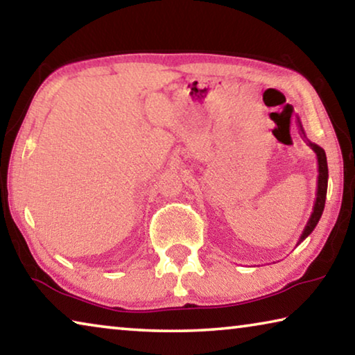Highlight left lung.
Returning a JSON list of instances; mask_svg holds the SVG:
<instances>
[{
    "instance_id": "8db88e82",
    "label": "left lung",
    "mask_w": 355,
    "mask_h": 355,
    "mask_svg": "<svg viewBox=\"0 0 355 355\" xmlns=\"http://www.w3.org/2000/svg\"><path fill=\"white\" fill-rule=\"evenodd\" d=\"M297 125L300 128V135H302L304 141L309 144V147L313 150L316 153V158H318V186H316V199H315V205H313V211H311L310 218L307 220V224H305L304 230H302V235L299 236V241L297 244H300L304 241L305 238H307L311 232L315 230V227L318 225V222H320L322 211H324V205H326V196H327V180H329V169H327V158H326V152L318 146L315 142H310L307 139V136H305V131L302 128V123H300V120L297 117ZM296 244V245H297Z\"/></svg>"
}]
</instances>
